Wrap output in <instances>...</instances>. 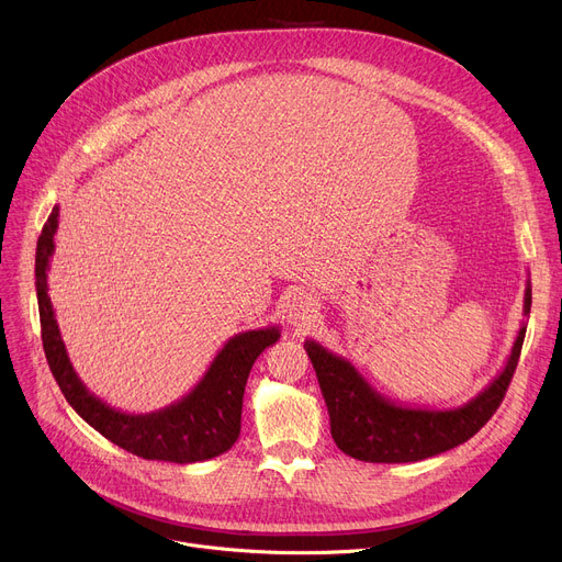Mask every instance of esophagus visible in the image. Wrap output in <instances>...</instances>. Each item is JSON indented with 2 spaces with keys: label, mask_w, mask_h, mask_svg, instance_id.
I'll return each mask as SVG.
<instances>
[{
  "label": "esophagus",
  "mask_w": 562,
  "mask_h": 562,
  "mask_svg": "<svg viewBox=\"0 0 562 562\" xmlns=\"http://www.w3.org/2000/svg\"><path fill=\"white\" fill-rule=\"evenodd\" d=\"M316 316V305L312 299H303V296H293L286 303V318L289 323H299V326H305V323L314 321Z\"/></svg>",
  "instance_id": "34e87169"
}]
</instances>
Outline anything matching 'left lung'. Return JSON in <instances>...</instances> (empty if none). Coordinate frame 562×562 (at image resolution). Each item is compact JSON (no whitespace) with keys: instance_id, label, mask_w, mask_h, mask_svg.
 I'll list each match as a JSON object with an SVG mask.
<instances>
[{"instance_id":"8db88e82","label":"left lung","mask_w":562,"mask_h":562,"mask_svg":"<svg viewBox=\"0 0 562 562\" xmlns=\"http://www.w3.org/2000/svg\"><path fill=\"white\" fill-rule=\"evenodd\" d=\"M528 312L530 284L526 282L524 314ZM524 335L521 326L504 371L476 398L453 409L398 405L378 394L348 360L314 339L305 341V350L328 405L335 445L364 462H417L464 445L492 419L517 369Z\"/></svg>"}]
</instances>
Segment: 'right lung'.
Wrapping results in <instances>:
<instances>
[{
	"instance_id": "right-lung-1",
	"label": "right lung",
	"mask_w": 562,
	"mask_h": 562,
	"mask_svg": "<svg viewBox=\"0 0 562 562\" xmlns=\"http://www.w3.org/2000/svg\"><path fill=\"white\" fill-rule=\"evenodd\" d=\"M56 227L58 206H54L38 236L36 296L45 358L72 409L113 445L145 460L191 464L229 451L241 432L248 373L261 352L280 339V328L271 326L234 335L184 398L150 412V415H127L88 392L70 364L47 293V271L54 255Z\"/></svg>"
}]
</instances>
